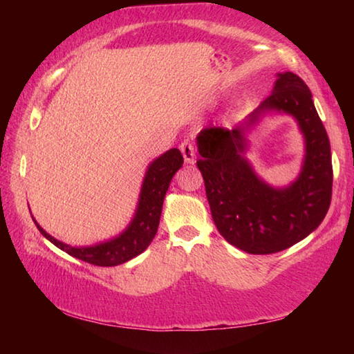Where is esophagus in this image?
I'll list each match as a JSON object with an SVG mask.
<instances>
[{
  "instance_id": "obj_1",
  "label": "esophagus",
  "mask_w": 354,
  "mask_h": 354,
  "mask_svg": "<svg viewBox=\"0 0 354 354\" xmlns=\"http://www.w3.org/2000/svg\"><path fill=\"white\" fill-rule=\"evenodd\" d=\"M179 149H181L183 158H184V162H185V164H194V162H195L196 154H195V147H194V143L185 140V142H183V143H181V147H179Z\"/></svg>"
}]
</instances>
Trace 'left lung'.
Listing matches in <instances>:
<instances>
[{
  "label": "left lung",
  "mask_w": 354,
  "mask_h": 354,
  "mask_svg": "<svg viewBox=\"0 0 354 354\" xmlns=\"http://www.w3.org/2000/svg\"><path fill=\"white\" fill-rule=\"evenodd\" d=\"M268 111L297 120L307 153L299 178L287 188L263 183L244 158L246 133ZM214 223L221 236L250 254H272L315 231L331 205L333 164L326 129L313 93L292 71L278 73L272 95L236 128L209 127L196 137Z\"/></svg>",
  "instance_id": "1"
}]
</instances>
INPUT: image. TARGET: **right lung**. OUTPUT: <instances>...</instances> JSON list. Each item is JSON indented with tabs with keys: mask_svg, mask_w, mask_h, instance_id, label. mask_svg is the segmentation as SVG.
I'll use <instances>...</instances> for the list:
<instances>
[{
	"mask_svg": "<svg viewBox=\"0 0 354 354\" xmlns=\"http://www.w3.org/2000/svg\"><path fill=\"white\" fill-rule=\"evenodd\" d=\"M183 162L184 159L181 151L178 148H171L149 164L142 183L134 218L131 220V223L122 234L107 242L92 245V247H71V245L64 243L48 234L34 217L32 220L41 236L76 259L100 267L120 266V263L128 262L143 253L151 243L156 232H158L165 194L175 173L183 167Z\"/></svg>",
	"mask_w": 354,
	"mask_h": 354,
	"instance_id": "add662e5",
	"label": "right lung"
}]
</instances>
